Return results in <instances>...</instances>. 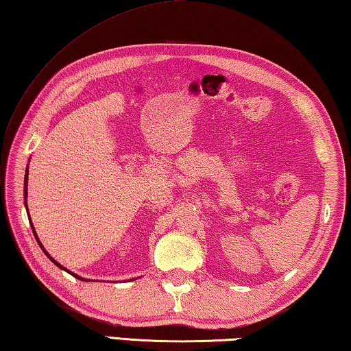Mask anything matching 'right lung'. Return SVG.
Masks as SVG:
<instances>
[{"label": "right lung", "mask_w": 351, "mask_h": 351, "mask_svg": "<svg viewBox=\"0 0 351 351\" xmlns=\"http://www.w3.org/2000/svg\"><path fill=\"white\" fill-rule=\"evenodd\" d=\"M27 175H29V167H27V170H25V180H24V197H27ZM32 225V223H30ZM32 230H33V234H34V237H36V240H38V243H39V246H40V248H43V251L45 252V256L48 257V258H50L51 260V262L54 263V265H56V266H59L60 267V269H64V271H66L65 269V267L64 266H62V265H59L58 262H56V260H54L51 256H50V254H48L45 250H44V246L43 245H40V242H39V239H38V236H36V232H34V228H33V225H32ZM66 272H70V271H66ZM71 274V276L73 277H75V278H79V280H84V278H82V277H79V276H75V274H73V272H70ZM85 281V280H84Z\"/></svg>", "instance_id": "right-lung-1"}]
</instances>
